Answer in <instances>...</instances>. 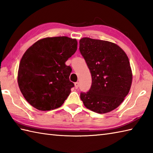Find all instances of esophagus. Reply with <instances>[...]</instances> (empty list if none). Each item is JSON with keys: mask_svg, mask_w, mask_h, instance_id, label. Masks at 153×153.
<instances>
[{"mask_svg": "<svg viewBox=\"0 0 153 153\" xmlns=\"http://www.w3.org/2000/svg\"><path fill=\"white\" fill-rule=\"evenodd\" d=\"M74 85H75V88L76 89H77L78 88V87H79V82H76L74 83Z\"/></svg>", "mask_w": 153, "mask_h": 153, "instance_id": "34e87169", "label": "esophagus"}]
</instances>
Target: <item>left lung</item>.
<instances>
[{
    "label": "left lung",
    "mask_w": 153,
    "mask_h": 153,
    "mask_svg": "<svg viewBox=\"0 0 153 153\" xmlns=\"http://www.w3.org/2000/svg\"><path fill=\"white\" fill-rule=\"evenodd\" d=\"M79 51L92 77L90 89L80 93L84 105L99 114L114 110L124 100L131 85L128 57L118 45L88 37L80 39Z\"/></svg>",
    "instance_id": "1"
}]
</instances>
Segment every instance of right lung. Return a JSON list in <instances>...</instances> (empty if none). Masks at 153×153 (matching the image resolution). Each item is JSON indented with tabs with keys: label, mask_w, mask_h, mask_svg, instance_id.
Masks as SVG:
<instances>
[{
	"label": "right lung",
	"mask_w": 153,
	"mask_h": 153,
	"mask_svg": "<svg viewBox=\"0 0 153 153\" xmlns=\"http://www.w3.org/2000/svg\"><path fill=\"white\" fill-rule=\"evenodd\" d=\"M77 42L68 37L39 40L25 51L19 63L18 83L25 100L39 110L63 105L74 87L66 62L76 53Z\"/></svg>",
	"instance_id": "1"
}]
</instances>
